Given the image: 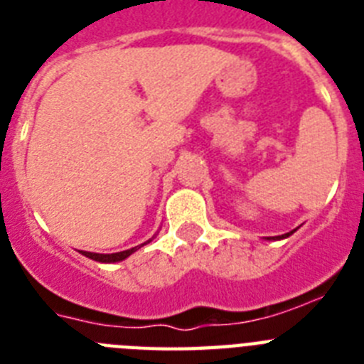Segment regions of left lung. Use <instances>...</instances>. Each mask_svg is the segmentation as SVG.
Masks as SVG:
<instances>
[{
    "label": "left lung",
    "mask_w": 364,
    "mask_h": 364,
    "mask_svg": "<svg viewBox=\"0 0 364 364\" xmlns=\"http://www.w3.org/2000/svg\"><path fill=\"white\" fill-rule=\"evenodd\" d=\"M295 231V230H294ZM294 231H290V233H284V235H279V237H268V240L269 239H273V240H279V239H286V237H290L291 233H294Z\"/></svg>",
    "instance_id": "left-lung-1"
}]
</instances>
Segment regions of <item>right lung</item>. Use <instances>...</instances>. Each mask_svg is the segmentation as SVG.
<instances>
[{"instance_id": "1", "label": "right lung", "mask_w": 364, "mask_h": 364, "mask_svg": "<svg viewBox=\"0 0 364 364\" xmlns=\"http://www.w3.org/2000/svg\"><path fill=\"white\" fill-rule=\"evenodd\" d=\"M147 242H151V239L147 240ZM147 242H144V244H147ZM144 244H140V246L131 247V250H125V252H118V253H91V252H82V255L89 257V259L96 260V262H120V260L127 259V257H129L131 253L136 252L138 247H142Z\"/></svg>"}]
</instances>
